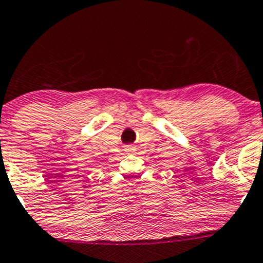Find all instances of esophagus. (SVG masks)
I'll return each instance as SVG.
<instances>
[{
  "instance_id": "esophagus-1",
  "label": "esophagus",
  "mask_w": 263,
  "mask_h": 263,
  "mask_svg": "<svg viewBox=\"0 0 263 263\" xmlns=\"http://www.w3.org/2000/svg\"><path fill=\"white\" fill-rule=\"evenodd\" d=\"M135 146L134 145H126L125 146V152L129 153V154H133V153H135Z\"/></svg>"
}]
</instances>
